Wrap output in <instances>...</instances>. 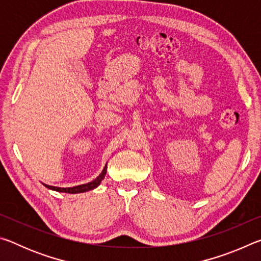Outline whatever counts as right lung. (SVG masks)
I'll return each mask as SVG.
<instances>
[{"label":"right lung","instance_id":"obj_1","mask_svg":"<svg viewBox=\"0 0 261 261\" xmlns=\"http://www.w3.org/2000/svg\"><path fill=\"white\" fill-rule=\"evenodd\" d=\"M106 173H107V165L105 166L102 173H101L98 177H96L94 180H92L90 183H86V184H82V185H77V187H73V188H56V187H51V185H45L46 188L50 189V190H54V191H59V192H65V193H82V192H86V191H90V190H93L95 189L98 185H100L101 180L105 178Z\"/></svg>","mask_w":261,"mask_h":261}]
</instances>
